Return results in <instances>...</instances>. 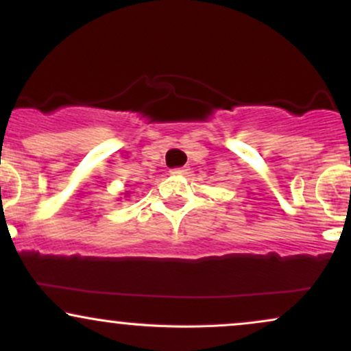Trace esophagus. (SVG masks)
<instances>
[{
	"instance_id": "obj_1",
	"label": "esophagus",
	"mask_w": 351,
	"mask_h": 351,
	"mask_svg": "<svg viewBox=\"0 0 351 351\" xmlns=\"http://www.w3.org/2000/svg\"><path fill=\"white\" fill-rule=\"evenodd\" d=\"M186 168H175V170H171V175H175V176H183V175H186Z\"/></svg>"
}]
</instances>
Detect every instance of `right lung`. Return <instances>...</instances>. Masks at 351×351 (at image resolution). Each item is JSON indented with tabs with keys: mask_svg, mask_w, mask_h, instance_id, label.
<instances>
[{
	"mask_svg": "<svg viewBox=\"0 0 351 351\" xmlns=\"http://www.w3.org/2000/svg\"><path fill=\"white\" fill-rule=\"evenodd\" d=\"M128 194H129V193H125V196H128Z\"/></svg>",
	"mask_w": 351,
	"mask_h": 351,
	"instance_id": "add662e5",
	"label": "right lung"
}]
</instances>
